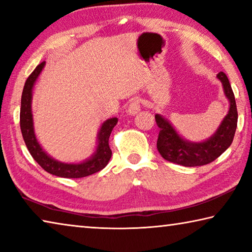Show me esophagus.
Instances as JSON below:
<instances>
[{"mask_svg": "<svg viewBox=\"0 0 252 252\" xmlns=\"http://www.w3.org/2000/svg\"><path fill=\"white\" fill-rule=\"evenodd\" d=\"M140 111V99L138 96H134L133 99L131 100L129 106H127V113L131 114V116H134Z\"/></svg>", "mask_w": 252, "mask_h": 252, "instance_id": "34e87169", "label": "esophagus"}]
</instances>
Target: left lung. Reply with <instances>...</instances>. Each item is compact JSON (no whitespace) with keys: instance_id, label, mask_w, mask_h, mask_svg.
<instances>
[{"instance_id":"8db88e82","label":"left lung","mask_w":252,"mask_h":252,"mask_svg":"<svg viewBox=\"0 0 252 252\" xmlns=\"http://www.w3.org/2000/svg\"><path fill=\"white\" fill-rule=\"evenodd\" d=\"M217 76L223 85L230 108L215 134L206 141L190 142L185 140L178 134L167 119L156 114V122L160 129L157 148L163 159L183 167H199L215 161L231 146L238 122L236 100L227 75L220 72Z\"/></svg>"}]
</instances>
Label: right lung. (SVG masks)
Wrapping results in <instances>:
<instances>
[{"label":"right lung","instance_id":"obj_1","mask_svg":"<svg viewBox=\"0 0 252 252\" xmlns=\"http://www.w3.org/2000/svg\"><path fill=\"white\" fill-rule=\"evenodd\" d=\"M45 61L40 63L34 71L30 74L25 81L22 97H21V110H20V126L22 132L24 142L27 144L29 152L37 163L43 168L46 172L53 176L61 178H83L91 176L100 170L103 169L112 156V151L109 147V138L113 127L117 126L118 119L112 118L106 120L100 127L97 133V147L95 152L90 157V159L85 160L81 163H63L58 160H54L46 153L39 141L36 140L35 133H34L33 126V116L31 109L32 102V90L34 83L37 76L43 70Z\"/></svg>","mask_w":252,"mask_h":252}]
</instances>
